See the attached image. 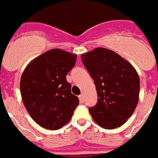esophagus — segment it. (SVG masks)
<instances>
[{"label": "esophagus", "instance_id": "esophagus-1", "mask_svg": "<svg viewBox=\"0 0 158 158\" xmlns=\"http://www.w3.org/2000/svg\"><path fill=\"white\" fill-rule=\"evenodd\" d=\"M79 98L80 102H83V101H84V97H83V94H80V95L79 96Z\"/></svg>", "mask_w": 158, "mask_h": 158}]
</instances>
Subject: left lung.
Wrapping results in <instances>:
<instances>
[{
  "instance_id": "1",
  "label": "left lung",
  "mask_w": 158,
  "mask_h": 158,
  "mask_svg": "<svg viewBox=\"0 0 158 158\" xmlns=\"http://www.w3.org/2000/svg\"><path fill=\"white\" fill-rule=\"evenodd\" d=\"M81 60L98 94L97 104L89 108L90 115L102 128L121 127L138 105L140 79L136 70L118 54L103 48L81 55Z\"/></svg>"
}]
</instances>
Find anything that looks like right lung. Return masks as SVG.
I'll use <instances>...</instances> for the list:
<instances>
[{"label":"right lung","mask_w":158,"mask_h":158,"mask_svg":"<svg viewBox=\"0 0 158 158\" xmlns=\"http://www.w3.org/2000/svg\"><path fill=\"white\" fill-rule=\"evenodd\" d=\"M76 57L52 49L32 60L22 74L20 86L24 105L44 128L60 129L71 120L79 106V98L71 94V85L66 79L75 67Z\"/></svg>","instance_id":"1"}]
</instances>
